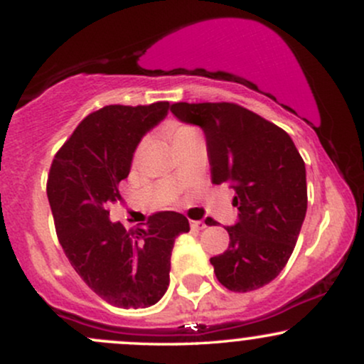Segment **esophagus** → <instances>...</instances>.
Masks as SVG:
<instances>
[{
  "instance_id": "obj_1",
  "label": "esophagus",
  "mask_w": 364,
  "mask_h": 364,
  "mask_svg": "<svg viewBox=\"0 0 364 364\" xmlns=\"http://www.w3.org/2000/svg\"><path fill=\"white\" fill-rule=\"evenodd\" d=\"M190 225H191V229H193V231H202V229L207 228V224L203 223V220H191Z\"/></svg>"
}]
</instances>
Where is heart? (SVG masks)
Returning <instances> with one entry per match:
<instances>
[{"label": "heart", "instance_id": "heart-1", "mask_svg": "<svg viewBox=\"0 0 364 364\" xmlns=\"http://www.w3.org/2000/svg\"><path fill=\"white\" fill-rule=\"evenodd\" d=\"M168 133L171 140H173V144H176V141L193 135V133H196V129L193 127H188V124H183V123H171L168 128Z\"/></svg>", "mask_w": 364, "mask_h": 364}]
</instances>
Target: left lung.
Masks as SVG:
<instances>
[{
  "label": "left lung",
  "instance_id": "obj_1",
  "mask_svg": "<svg viewBox=\"0 0 364 364\" xmlns=\"http://www.w3.org/2000/svg\"><path fill=\"white\" fill-rule=\"evenodd\" d=\"M178 119L203 129L214 185L231 183L237 223L210 258L217 281L248 292L274 281L292 255L306 215V169L291 136L235 102H176Z\"/></svg>",
  "mask_w": 364,
  "mask_h": 364
}]
</instances>
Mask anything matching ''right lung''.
Here are the masks:
<instances>
[{
    "mask_svg": "<svg viewBox=\"0 0 364 364\" xmlns=\"http://www.w3.org/2000/svg\"><path fill=\"white\" fill-rule=\"evenodd\" d=\"M169 102L111 104L80 121L53 159L48 198L54 228L75 272L99 298L118 308H147L169 286L174 240L190 231L178 212H156L127 229L111 223L119 181L128 178L141 136L166 118Z\"/></svg>",
    "mask_w": 364,
    "mask_h": 364,
    "instance_id": "add662e5",
    "label": "right lung"
}]
</instances>
